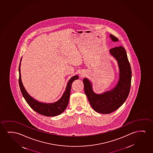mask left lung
I'll return each mask as SVG.
<instances>
[{
  "label": "left lung",
  "instance_id": "1",
  "mask_svg": "<svg viewBox=\"0 0 153 153\" xmlns=\"http://www.w3.org/2000/svg\"><path fill=\"white\" fill-rule=\"evenodd\" d=\"M113 41H118L117 38L110 35ZM111 54L118 62L120 79L116 86L112 90L101 94H95L92 90L91 82L84 78V92L93 110L102 114H109L122 105L129 94L131 85V70L127 53L122 46L110 50Z\"/></svg>",
  "mask_w": 153,
  "mask_h": 153
}]
</instances>
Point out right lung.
Segmentation results:
<instances>
[{
    "mask_svg": "<svg viewBox=\"0 0 153 153\" xmlns=\"http://www.w3.org/2000/svg\"><path fill=\"white\" fill-rule=\"evenodd\" d=\"M20 66V63L19 67V84L20 88L25 99L31 108H32L33 110L37 112L38 113L46 116H56L64 112L69 103L72 83L74 80H77L79 79L78 75L74 76L70 79L62 97H61V98L59 101L53 103H43L37 101L36 100L33 99L32 97H30V95L28 94V93L26 91L23 86V84L22 83Z\"/></svg>",
    "mask_w": 153,
    "mask_h": 153,
    "instance_id": "right-lung-1",
    "label": "right lung"
}]
</instances>
